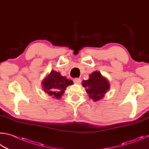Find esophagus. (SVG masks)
Listing matches in <instances>:
<instances>
[{"label":"esophagus","mask_w":149,"mask_h":149,"mask_svg":"<svg viewBox=\"0 0 149 149\" xmlns=\"http://www.w3.org/2000/svg\"><path fill=\"white\" fill-rule=\"evenodd\" d=\"M73 82H74V84H79L80 82H81V79H74L73 80Z\"/></svg>","instance_id":"obj_1"}]
</instances>
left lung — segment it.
<instances>
[{
    "label": "left lung",
    "mask_w": 149,
    "mask_h": 149,
    "mask_svg": "<svg viewBox=\"0 0 149 149\" xmlns=\"http://www.w3.org/2000/svg\"><path fill=\"white\" fill-rule=\"evenodd\" d=\"M89 77V79L82 81V86L86 88L89 97L93 101H97L101 100L110 89V84L108 80L97 70L93 72Z\"/></svg>",
    "instance_id": "left-lung-1"
}]
</instances>
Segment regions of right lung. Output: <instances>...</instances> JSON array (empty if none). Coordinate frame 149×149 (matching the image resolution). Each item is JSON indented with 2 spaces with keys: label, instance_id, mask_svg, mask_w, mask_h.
Segmentation results:
<instances>
[{
  "label": "right lung",
  "instance_id": "add662e5",
  "mask_svg": "<svg viewBox=\"0 0 149 149\" xmlns=\"http://www.w3.org/2000/svg\"><path fill=\"white\" fill-rule=\"evenodd\" d=\"M72 84V80L67 79L66 77L61 76L59 72L53 70L42 82L44 92L56 100H59L67 87Z\"/></svg>",
  "mask_w": 149,
  "mask_h": 149
}]
</instances>
